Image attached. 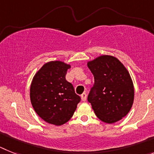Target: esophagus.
<instances>
[{"label":"esophagus","mask_w":154,"mask_h":154,"mask_svg":"<svg viewBox=\"0 0 154 154\" xmlns=\"http://www.w3.org/2000/svg\"><path fill=\"white\" fill-rule=\"evenodd\" d=\"M87 99V94L86 93H83L82 94H81V100H82L83 101H85Z\"/></svg>","instance_id":"esophagus-1"}]
</instances>
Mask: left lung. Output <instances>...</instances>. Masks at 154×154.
Instances as JSON below:
<instances>
[{
	"label": "left lung",
	"instance_id": "obj_1",
	"mask_svg": "<svg viewBox=\"0 0 154 154\" xmlns=\"http://www.w3.org/2000/svg\"><path fill=\"white\" fill-rule=\"evenodd\" d=\"M94 84L88 101L97 117L106 123H114L125 117L134 100V88L129 72L117 58L101 56L88 63Z\"/></svg>",
	"mask_w": 154,
	"mask_h": 154
}]
</instances>
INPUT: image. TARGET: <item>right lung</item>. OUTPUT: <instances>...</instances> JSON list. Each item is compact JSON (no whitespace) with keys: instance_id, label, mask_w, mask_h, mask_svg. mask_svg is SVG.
Masks as SVG:
<instances>
[{"instance_id":"obj_1","label":"right lung","mask_w":154,"mask_h":154,"mask_svg":"<svg viewBox=\"0 0 154 154\" xmlns=\"http://www.w3.org/2000/svg\"><path fill=\"white\" fill-rule=\"evenodd\" d=\"M70 66L61 61L44 64L33 77L30 99L35 112L48 123L63 125L81 101L71 83L66 80Z\"/></svg>"}]
</instances>
